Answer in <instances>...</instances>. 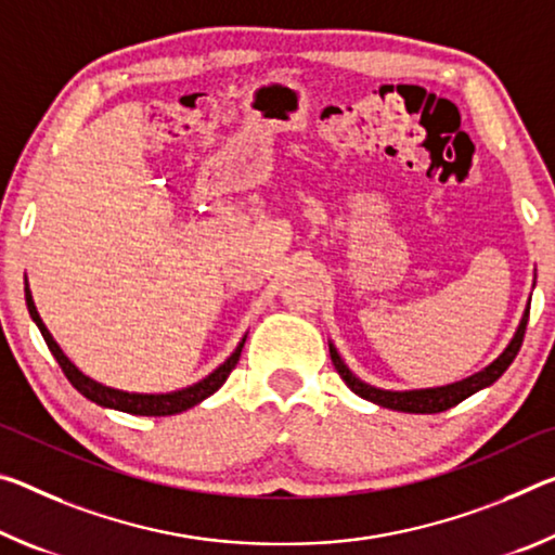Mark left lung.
<instances>
[{
    "instance_id": "left-lung-1",
    "label": "left lung",
    "mask_w": 555,
    "mask_h": 555,
    "mask_svg": "<svg viewBox=\"0 0 555 555\" xmlns=\"http://www.w3.org/2000/svg\"><path fill=\"white\" fill-rule=\"evenodd\" d=\"M526 323H529V306H526L524 319H521V323H518L512 343H508V346L504 348V353H501L494 360V363L487 365L479 373L464 377V380H460V383L442 385V388H425V390H383V388H375V385H367V383L360 380V377L350 373V367L343 363V358L338 356V350H336V346H333V343H328V350H331L333 365H336L338 375L343 377V383H346L348 388L353 390L356 395H360L363 400H371V402L380 404V408H388V410L412 412V415H433V412H444V410L454 408V404L467 400L469 395L479 392L481 388H489L491 383H496L499 377L504 375L506 367L514 363L518 348H521Z\"/></svg>"
}]
</instances>
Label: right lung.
I'll use <instances>...</instances> for the list:
<instances>
[{"label":"right lung","instance_id":"1","mask_svg":"<svg viewBox=\"0 0 555 555\" xmlns=\"http://www.w3.org/2000/svg\"><path fill=\"white\" fill-rule=\"evenodd\" d=\"M24 298H26V309H29L31 321L37 323V328L41 331L43 340H47V346L51 350V356L56 358V363L61 365V371L68 377V383L74 385V388L83 395L86 400H91L95 404H101V408H111V410H120V412H128V415H145V417H165V415H178V412H184L190 408H195L197 402H202L209 395L217 392L222 388L227 377L234 371L236 360L242 356V348H244V340L242 338L240 346L234 348V353L224 360L222 365L217 367V371L209 373L207 377H202L199 383L190 385V388H182V390H175V392H160V395H145V392H126V390H116V388H108V385H101L95 383L93 377L83 375L78 367L72 363V360L66 358L64 350H61L59 343L51 336L47 325H43L41 315L37 311V306H34V298L29 292V284H24Z\"/></svg>","mask_w":555,"mask_h":555}]
</instances>
